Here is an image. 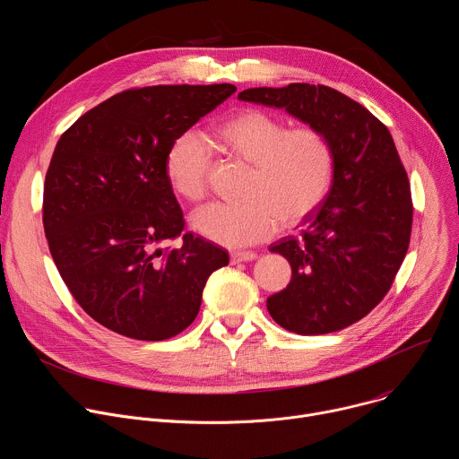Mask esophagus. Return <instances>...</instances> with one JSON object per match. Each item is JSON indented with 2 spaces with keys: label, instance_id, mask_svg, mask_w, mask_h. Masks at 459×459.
<instances>
[{
  "label": "esophagus",
  "instance_id": "esophagus-1",
  "mask_svg": "<svg viewBox=\"0 0 459 459\" xmlns=\"http://www.w3.org/2000/svg\"><path fill=\"white\" fill-rule=\"evenodd\" d=\"M252 259H255V252H252V250H234V252H230L232 264H241V261H252Z\"/></svg>",
  "mask_w": 459,
  "mask_h": 459
}]
</instances>
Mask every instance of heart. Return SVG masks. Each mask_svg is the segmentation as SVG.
<instances>
[{
    "label": "heart",
    "instance_id": "obj_1",
    "mask_svg": "<svg viewBox=\"0 0 459 459\" xmlns=\"http://www.w3.org/2000/svg\"><path fill=\"white\" fill-rule=\"evenodd\" d=\"M230 158L252 165L238 204H211L190 218L192 229L223 247L267 239L278 225L294 227L326 198L334 176V151L319 128L294 126L264 108H241L214 128ZM212 151L194 130L169 147L165 172L172 190L186 202H200L209 190Z\"/></svg>",
    "mask_w": 459,
    "mask_h": 459
}]
</instances>
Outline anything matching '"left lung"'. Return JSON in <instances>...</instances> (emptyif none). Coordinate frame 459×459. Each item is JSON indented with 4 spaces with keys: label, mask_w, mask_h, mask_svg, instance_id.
Returning a JSON list of instances; mask_svg holds the SVG:
<instances>
[{
    "label": "left lung",
    "mask_w": 459,
    "mask_h": 459,
    "mask_svg": "<svg viewBox=\"0 0 459 459\" xmlns=\"http://www.w3.org/2000/svg\"><path fill=\"white\" fill-rule=\"evenodd\" d=\"M238 98L285 108L333 145L326 198L303 220L299 236L271 245L287 257L292 280L267 299V308L301 336L342 331L385 298L411 243V183L394 140L363 105L325 85L247 89Z\"/></svg>",
    "instance_id": "left-lung-1"
}]
</instances>
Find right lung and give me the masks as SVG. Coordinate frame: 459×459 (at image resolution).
I'll return each mask as SVG.
<instances>
[{"instance_id":"1","label":"right lung","mask_w":459,"mask_h":459,"mask_svg":"<svg viewBox=\"0 0 459 459\" xmlns=\"http://www.w3.org/2000/svg\"><path fill=\"white\" fill-rule=\"evenodd\" d=\"M234 92L229 83L128 89L61 134L43 186L45 236L65 285L108 331L142 342L179 334L209 276L229 265L227 250L183 232L165 158ZM178 237V247L160 248Z\"/></svg>"}]
</instances>
